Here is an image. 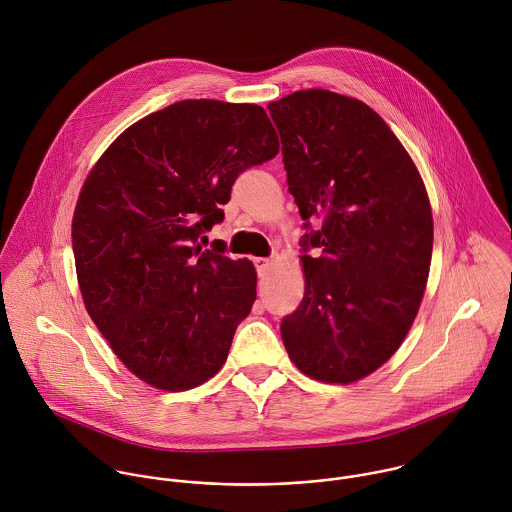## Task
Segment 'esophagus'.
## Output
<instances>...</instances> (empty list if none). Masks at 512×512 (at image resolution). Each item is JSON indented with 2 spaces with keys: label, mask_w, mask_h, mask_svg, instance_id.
Returning a JSON list of instances; mask_svg holds the SVG:
<instances>
[{
  "label": "esophagus",
  "mask_w": 512,
  "mask_h": 512,
  "mask_svg": "<svg viewBox=\"0 0 512 512\" xmlns=\"http://www.w3.org/2000/svg\"><path fill=\"white\" fill-rule=\"evenodd\" d=\"M254 264H256V268H258V272H260V274H264V272L270 268V264H272V262H270L268 258H256V260H254Z\"/></svg>",
  "instance_id": "obj_1"
}]
</instances>
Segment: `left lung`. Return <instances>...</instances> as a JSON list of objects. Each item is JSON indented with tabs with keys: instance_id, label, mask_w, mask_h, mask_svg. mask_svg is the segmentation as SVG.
<instances>
[{
	"instance_id": "8db88e82",
	"label": "left lung",
	"mask_w": 512,
	"mask_h": 512,
	"mask_svg": "<svg viewBox=\"0 0 512 512\" xmlns=\"http://www.w3.org/2000/svg\"><path fill=\"white\" fill-rule=\"evenodd\" d=\"M305 234V293L282 321L284 347L305 376L351 384L406 339L428 286L434 219L422 175L365 102L323 88L268 104Z\"/></svg>"
}]
</instances>
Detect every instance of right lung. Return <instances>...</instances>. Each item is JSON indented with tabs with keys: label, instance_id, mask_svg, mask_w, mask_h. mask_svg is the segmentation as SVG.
<instances>
[{
	"label": "right lung",
	"instance_id": "add662e5",
	"mask_svg": "<svg viewBox=\"0 0 512 512\" xmlns=\"http://www.w3.org/2000/svg\"><path fill=\"white\" fill-rule=\"evenodd\" d=\"M278 151L262 106L181 100L124 130L86 175L73 215L78 288L149 386L189 390L224 365L258 278L250 260L203 250L199 236L224 219L238 173Z\"/></svg>",
	"mask_w": 512,
	"mask_h": 512
}]
</instances>
